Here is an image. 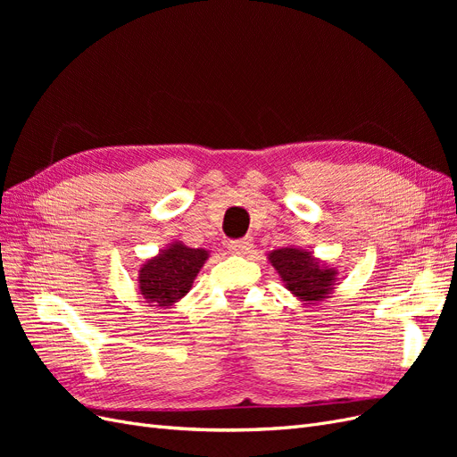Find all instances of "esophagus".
Masks as SVG:
<instances>
[{
    "instance_id": "obj_1",
    "label": "esophagus",
    "mask_w": 457,
    "mask_h": 457,
    "mask_svg": "<svg viewBox=\"0 0 457 457\" xmlns=\"http://www.w3.org/2000/svg\"><path fill=\"white\" fill-rule=\"evenodd\" d=\"M252 247H253V244H252V240H234V242H230L228 244V250H230V253H234V255H245V253H250L252 252Z\"/></svg>"
}]
</instances>
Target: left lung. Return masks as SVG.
<instances>
[{
    "mask_svg": "<svg viewBox=\"0 0 457 457\" xmlns=\"http://www.w3.org/2000/svg\"><path fill=\"white\" fill-rule=\"evenodd\" d=\"M269 262L278 272L284 287L303 305L311 307L328 297L341 284L337 267L314 257L312 252L297 245H286L269 253Z\"/></svg>",
    "mask_w": 457,
    "mask_h": 457,
    "instance_id": "1",
    "label": "left lung"
}]
</instances>
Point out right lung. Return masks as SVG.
Masks as SVG:
<instances>
[{"mask_svg":"<svg viewBox=\"0 0 457 457\" xmlns=\"http://www.w3.org/2000/svg\"><path fill=\"white\" fill-rule=\"evenodd\" d=\"M210 252L171 242L158 255L146 259L139 269V294L150 307L170 309L181 301L198 276Z\"/></svg>","mask_w":457,"mask_h":457,"instance_id":"1","label":"right lung"}]
</instances>
